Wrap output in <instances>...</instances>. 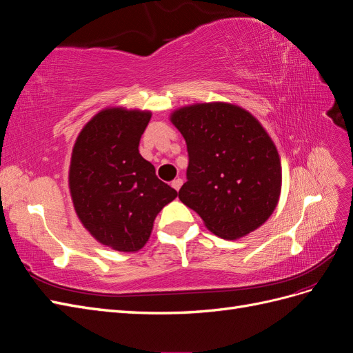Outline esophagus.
<instances>
[{"mask_svg":"<svg viewBox=\"0 0 353 353\" xmlns=\"http://www.w3.org/2000/svg\"><path fill=\"white\" fill-rule=\"evenodd\" d=\"M181 185H183V179H181V178H176V179L172 181V187H174L176 191L181 188Z\"/></svg>","mask_w":353,"mask_h":353,"instance_id":"esophagus-1","label":"esophagus"}]
</instances>
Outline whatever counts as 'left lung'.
<instances>
[{"label":"left lung","instance_id":"1","mask_svg":"<svg viewBox=\"0 0 353 353\" xmlns=\"http://www.w3.org/2000/svg\"><path fill=\"white\" fill-rule=\"evenodd\" d=\"M169 119L190 157L179 200L221 239L237 240L263 225L279 205L283 174L262 123L227 101L183 105Z\"/></svg>","mask_w":353,"mask_h":353}]
</instances>
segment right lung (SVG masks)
Returning a JSON list of instances; mask_svg holds the SVG:
<instances>
[{
  "mask_svg": "<svg viewBox=\"0 0 353 353\" xmlns=\"http://www.w3.org/2000/svg\"><path fill=\"white\" fill-rule=\"evenodd\" d=\"M150 110L104 108L83 125L72 148L69 191L82 227L116 252L141 250L159 212L178 193L138 152Z\"/></svg>",
  "mask_w": 353,
  "mask_h": 353,
  "instance_id": "add662e5",
  "label": "right lung"
}]
</instances>
